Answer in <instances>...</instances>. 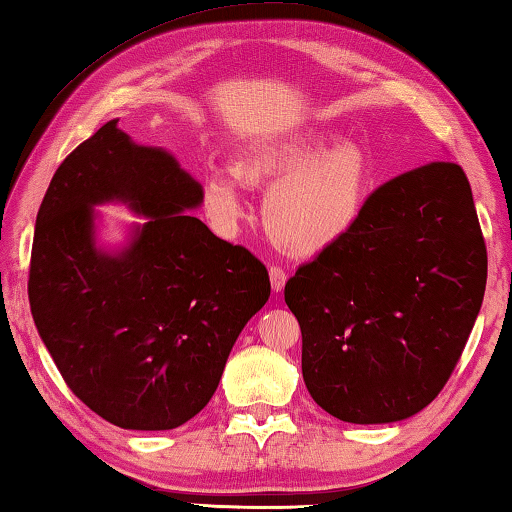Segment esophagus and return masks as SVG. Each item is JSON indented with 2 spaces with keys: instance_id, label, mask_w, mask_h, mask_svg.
<instances>
[{
  "instance_id": "34e87169",
  "label": "esophagus",
  "mask_w": 512,
  "mask_h": 512,
  "mask_svg": "<svg viewBox=\"0 0 512 512\" xmlns=\"http://www.w3.org/2000/svg\"><path fill=\"white\" fill-rule=\"evenodd\" d=\"M268 277H271V287L275 293H280L284 289V284H287V280H289V275L282 266L268 268Z\"/></svg>"
}]
</instances>
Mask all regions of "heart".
Returning <instances> with one entry per match:
<instances>
[{
    "label": "heart",
    "instance_id": "heart-1",
    "mask_svg": "<svg viewBox=\"0 0 512 512\" xmlns=\"http://www.w3.org/2000/svg\"><path fill=\"white\" fill-rule=\"evenodd\" d=\"M327 131H296L255 142L235 171L203 178V210L216 232L232 235L246 214V185H273L264 203L271 239L291 255L332 248L357 225L370 185L368 158L357 142Z\"/></svg>",
    "mask_w": 512,
    "mask_h": 512
}]
</instances>
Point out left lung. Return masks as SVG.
Instances as JSON below:
<instances>
[{
  "label": "left lung",
  "mask_w": 512,
  "mask_h": 512,
  "mask_svg": "<svg viewBox=\"0 0 512 512\" xmlns=\"http://www.w3.org/2000/svg\"><path fill=\"white\" fill-rule=\"evenodd\" d=\"M488 253L465 171L438 160L375 189L339 244L284 287L302 379L354 424L411 418L436 400L479 316Z\"/></svg>",
  "instance_id": "1"
}]
</instances>
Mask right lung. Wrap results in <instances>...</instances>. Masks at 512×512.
Masks as SVG:
<instances>
[{"label":"right lung","instance_id":"add662e5","mask_svg":"<svg viewBox=\"0 0 512 512\" xmlns=\"http://www.w3.org/2000/svg\"><path fill=\"white\" fill-rule=\"evenodd\" d=\"M147 223L96 246L93 205ZM203 187L171 153L103 124L56 169L36 219L29 302L72 393L121 429H176L212 400L237 336L271 296L268 271L185 210Z\"/></svg>","mask_w":512,"mask_h":512}]
</instances>
